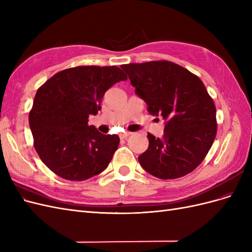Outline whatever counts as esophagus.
<instances>
[{"label": "esophagus", "instance_id": "esophagus-1", "mask_svg": "<svg viewBox=\"0 0 252 252\" xmlns=\"http://www.w3.org/2000/svg\"><path fill=\"white\" fill-rule=\"evenodd\" d=\"M131 134V132H129V131H125V132H122V133H120L119 134V136H120V139H126L128 135H130Z\"/></svg>", "mask_w": 252, "mask_h": 252}]
</instances>
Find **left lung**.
<instances>
[{
  "instance_id": "1",
  "label": "left lung",
  "mask_w": 252,
  "mask_h": 252,
  "mask_svg": "<svg viewBox=\"0 0 252 252\" xmlns=\"http://www.w3.org/2000/svg\"><path fill=\"white\" fill-rule=\"evenodd\" d=\"M152 116L166 120L164 134L148 133L139 162L162 180L182 178L199 166L217 135V110L197 75L169 61L122 65Z\"/></svg>"
}]
</instances>
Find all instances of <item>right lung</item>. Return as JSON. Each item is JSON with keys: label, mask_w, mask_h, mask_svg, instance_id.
I'll use <instances>...</instances> for the list:
<instances>
[{"label": "right lung", "mask_w": 252, "mask_h": 252, "mask_svg": "<svg viewBox=\"0 0 252 252\" xmlns=\"http://www.w3.org/2000/svg\"><path fill=\"white\" fill-rule=\"evenodd\" d=\"M127 80L117 66H78L56 73L37 89L29 126L42 162L59 177L85 181L101 173L119 147L117 134L88 125L104 94Z\"/></svg>", "instance_id": "add662e5"}]
</instances>
